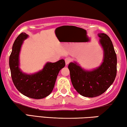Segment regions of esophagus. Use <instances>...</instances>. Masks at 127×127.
Wrapping results in <instances>:
<instances>
[{"instance_id":"1","label":"esophagus","mask_w":127,"mask_h":127,"mask_svg":"<svg viewBox=\"0 0 127 127\" xmlns=\"http://www.w3.org/2000/svg\"><path fill=\"white\" fill-rule=\"evenodd\" d=\"M65 64L66 65H67V64H68L70 62H71V59L69 58H67L65 59Z\"/></svg>"}]
</instances>
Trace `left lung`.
Wrapping results in <instances>:
<instances>
[{"instance_id": "obj_1", "label": "left lung", "mask_w": 127, "mask_h": 127, "mask_svg": "<svg viewBox=\"0 0 127 127\" xmlns=\"http://www.w3.org/2000/svg\"><path fill=\"white\" fill-rule=\"evenodd\" d=\"M103 50V62L92 70L82 68L76 62L68 65L73 87L84 97H94L103 94L114 82L117 72V57L112 41L105 33L97 34Z\"/></svg>"}]
</instances>
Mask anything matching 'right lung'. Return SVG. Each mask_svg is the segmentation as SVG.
Returning <instances> with one entry per match:
<instances>
[{
  "label": "right lung",
  "instance_id": "1",
  "mask_svg": "<svg viewBox=\"0 0 127 127\" xmlns=\"http://www.w3.org/2000/svg\"><path fill=\"white\" fill-rule=\"evenodd\" d=\"M28 35L22 32L17 37L12 45L9 59L11 77L17 90L28 97L43 99L48 96L54 89L58 75L65 67V61L59 60L55 63L47 62L43 68L32 74L24 73L19 68V54L23 41Z\"/></svg>",
  "mask_w": 127,
  "mask_h": 127
}]
</instances>
